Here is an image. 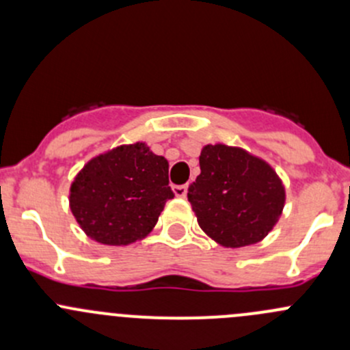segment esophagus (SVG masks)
<instances>
[{"label": "esophagus", "mask_w": 350, "mask_h": 350, "mask_svg": "<svg viewBox=\"0 0 350 350\" xmlns=\"http://www.w3.org/2000/svg\"><path fill=\"white\" fill-rule=\"evenodd\" d=\"M172 193L178 198H185L188 193V186H172Z\"/></svg>", "instance_id": "1"}]
</instances>
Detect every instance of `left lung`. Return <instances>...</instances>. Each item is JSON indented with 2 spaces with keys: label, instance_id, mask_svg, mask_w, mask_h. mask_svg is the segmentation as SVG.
I'll use <instances>...</instances> for the list:
<instances>
[{
  "label": "left lung",
  "instance_id": "8db88e82",
  "mask_svg": "<svg viewBox=\"0 0 350 350\" xmlns=\"http://www.w3.org/2000/svg\"><path fill=\"white\" fill-rule=\"evenodd\" d=\"M188 188L201 230L227 249L267 237L283 215L286 189L273 165L242 147L208 144Z\"/></svg>",
  "mask_w": 350,
  "mask_h": 350
}]
</instances>
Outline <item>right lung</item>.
Returning <instances> with one entry per match:
<instances>
[{"label": "right lung", "mask_w": 350, "mask_h": 350, "mask_svg": "<svg viewBox=\"0 0 350 350\" xmlns=\"http://www.w3.org/2000/svg\"><path fill=\"white\" fill-rule=\"evenodd\" d=\"M171 198L167 159L135 142L88 161L70 183L69 206L90 239L130 245L152 232Z\"/></svg>", "instance_id": "add662e5"}]
</instances>
